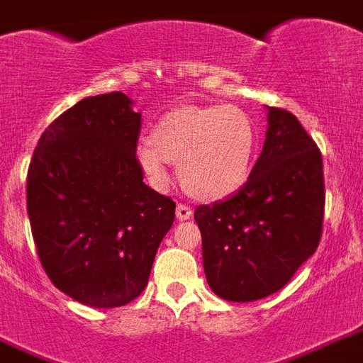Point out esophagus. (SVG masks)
Segmentation results:
<instances>
[{
	"label": "esophagus",
	"mask_w": 363,
	"mask_h": 363,
	"mask_svg": "<svg viewBox=\"0 0 363 363\" xmlns=\"http://www.w3.org/2000/svg\"><path fill=\"white\" fill-rule=\"evenodd\" d=\"M192 207L186 206V203H179L177 206V218L179 220H188V218L192 217Z\"/></svg>",
	"instance_id": "34e87169"
}]
</instances>
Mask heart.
<instances>
[{
	"label": "heart",
	"instance_id": "heart-1",
	"mask_svg": "<svg viewBox=\"0 0 363 363\" xmlns=\"http://www.w3.org/2000/svg\"><path fill=\"white\" fill-rule=\"evenodd\" d=\"M255 150V123L240 106H182L157 121L152 140L138 143L135 160L156 188L169 184L173 162L192 196L220 200L245 184Z\"/></svg>",
	"mask_w": 363,
	"mask_h": 363
}]
</instances>
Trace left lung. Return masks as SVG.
<instances>
[{
	"label": "left lung",
	"instance_id": "obj_1",
	"mask_svg": "<svg viewBox=\"0 0 363 363\" xmlns=\"http://www.w3.org/2000/svg\"><path fill=\"white\" fill-rule=\"evenodd\" d=\"M323 206L320 148L291 112L268 108L267 140L247 182L194 211L213 293L249 303L280 291L314 255Z\"/></svg>",
	"mask_w": 363,
	"mask_h": 363
}]
</instances>
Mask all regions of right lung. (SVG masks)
I'll return each mask as SVG.
<instances>
[{"label":"right lung","instance_id":"add662e5","mask_svg":"<svg viewBox=\"0 0 363 363\" xmlns=\"http://www.w3.org/2000/svg\"><path fill=\"white\" fill-rule=\"evenodd\" d=\"M138 135L129 96H87L47 127L28 167L41 267L52 286L87 306L116 308L145 291L175 220V201L143 182Z\"/></svg>","mask_w":363,"mask_h":363}]
</instances>
